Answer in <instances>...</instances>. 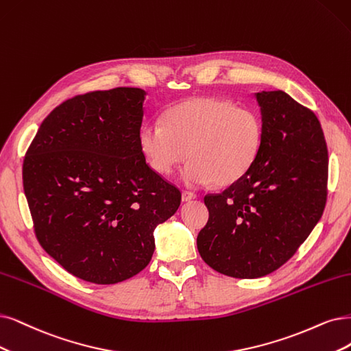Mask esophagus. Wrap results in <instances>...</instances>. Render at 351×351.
<instances>
[{
  "instance_id": "34e87169",
  "label": "esophagus",
  "mask_w": 351,
  "mask_h": 351,
  "mask_svg": "<svg viewBox=\"0 0 351 351\" xmlns=\"http://www.w3.org/2000/svg\"><path fill=\"white\" fill-rule=\"evenodd\" d=\"M197 195L193 192H189V191H182V201L184 202H188V201H191V199H193L195 198Z\"/></svg>"
}]
</instances>
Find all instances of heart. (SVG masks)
Returning a JSON list of instances; mask_svg holds the SVG:
<instances>
[{"mask_svg":"<svg viewBox=\"0 0 351 351\" xmlns=\"http://www.w3.org/2000/svg\"><path fill=\"white\" fill-rule=\"evenodd\" d=\"M138 141L158 175H171L188 156L191 160L182 171L186 185L227 186L254 165L263 145V123L253 110L195 97L169 108L163 124H143Z\"/></svg>","mask_w":351,"mask_h":351,"instance_id":"b5f03b06","label":"heart"}]
</instances>
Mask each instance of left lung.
<instances>
[{
    "instance_id": "8db88e82",
    "label": "left lung",
    "mask_w": 351,
    "mask_h": 351,
    "mask_svg": "<svg viewBox=\"0 0 351 351\" xmlns=\"http://www.w3.org/2000/svg\"><path fill=\"white\" fill-rule=\"evenodd\" d=\"M263 145L236 184L206 195L210 211L197 245L219 274L256 279L279 269L300 249L326 208L327 143L317 115L283 90H262Z\"/></svg>"
}]
</instances>
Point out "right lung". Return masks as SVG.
Instances as JSON below:
<instances>
[{
	"mask_svg": "<svg viewBox=\"0 0 351 351\" xmlns=\"http://www.w3.org/2000/svg\"><path fill=\"white\" fill-rule=\"evenodd\" d=\"M146 90H94L51 111L25 153L23 185L38 243L73 276L112 285L137 275L154 228L180 192L140 149Z\"/></svg>",
	"mask_w": 351,
	"mask_h": 351,
	"instance_id": "right-lung-1",
	"label": "right lung"
}]
</instances>
